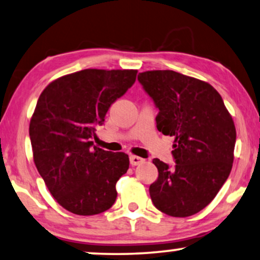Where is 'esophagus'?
I'll return each mask as SVG.
<instances>
[{
    "instance_id": "esophagus-1",
    "label": "esophagus",
    "mask_w": 260,
    "mask_h": 260,
    "mask_svg": "<svg viewBox=\"0 0 260 260\" xmlns=\"http://www.w3.org/2000/svg\"><path fill=\"white\" fill-rule=\"evenodd\" d=\"M144 160H145L144 158H141V157H138V155H134V154L129 155V161H131V164H132L133 166H136V165H139V164H141V162H144Z\"/></svg>"
}]
</instances>
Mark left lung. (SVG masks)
<instances>
[{
    "label": "left lung",
    "instance_id": "1",
    "mask_svg": "<svg viewBox=\"0 0 260 260\" xmlns=\"http://www.w3.org/2000/svg\"><path fill=\"white\" fill-rule=\"evenodd\" d=\"M138 79L159 109L158 131L175 138V168L153 159L158 178L150 185L151 200L166 215L191 216L212 202L231 174L234 121L205 81L172 70L145 71Z\"/></svg>",
    "mask_w": 260,
    "mask_h": 260
}]
</instances>
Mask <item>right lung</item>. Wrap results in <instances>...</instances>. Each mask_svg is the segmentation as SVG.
Here are the masks:
<instances>
[{"label": "right lung", "instance_id": "right-lung-1", "mask_svg": "<svg viewBox=\"0 0 260 260\" xmlns=\"http://www.w3.org/2000/svg\"><path fill=\"white\" fill-rule=\"evenodd\" d=\"M137 74L85 69L52 81L38 100L29 122L34 164L51 195L72 214L96 215L115 202L116 182L129 168V158L92 147L91 140Z\"/></svg>", "mask_w": 260, "mask_h": 260}]
</instances>
